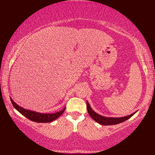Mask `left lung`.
Instances as JSON below:
<instances>
[{
  "mask_svg": "<svg viewBox=\"0 0 155 155\" xmlns=\"http://www.w3.org/2000/svg\"><path fill=\"white\" fill-rule=\"evenodd\" d=\"M86 104H87V112H88L89 115H91V117L94 120V121L98 122L99 124H102V125H112V124H117L121 123V122H124L125 120H127L130 118L132 115H134L136 113H137V112H134L132 114L127 115V116H124V117H108L103 116V115H100V114H97L95 111H94V110L92 109L91 106H90L89 103L87 102V101H86Z\"/></svg>",
  "mask_w": 155,
  "mask_h": 155,
  "instance_id": "left-lung-1",
  "label": "left lung"
}]
</instances>
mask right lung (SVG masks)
Returning <instances> with one entry per match:
<instances>
[{
	"instance_id": "add662e5",
	"label": "right lung",
	"mask_w": 155,
	"mask_h": 155,
	"mask_svg": "<svg viewBox=\"0 0 155 155\" xmlns=\"http://www.w3.org/2000/svg\"><path fill=\"white\" fill-rule=\"evenodd\" d=\"M12 103L13 107L17 109L18 112L21 113L23 115L27 117L28 119L36 122H50L56 120L58 117L63 114L65 108H64L63 110H60L59 112L54 113V114H41V113H38L33 110H31L28 109H26L21 107L17 104H16L15 101L12 100V99L10 98Z\"/></svg>"
}]
</instances>
